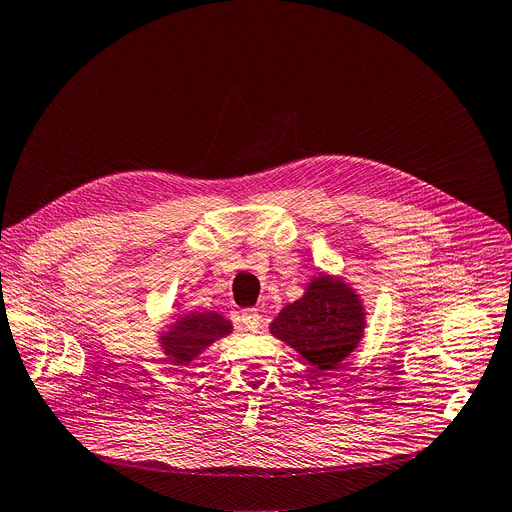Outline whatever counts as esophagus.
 <instances>
[{
  "label": "esophagus",
  "mask_w": 512,
  "mask_h": 512,
  "mask_svg": "<svg viewBox=\"0 0 512 512\" xmlns=\"http://www.w3.org/2000/svg\"><path fill=\"white\" fill-rule=\"evenodd\" d=\"M241 321L248 329H258L260 325V314L256 308H243L241 310Z\"/></svg>",
  "instance_id": "34e87169"
}]
</instances>
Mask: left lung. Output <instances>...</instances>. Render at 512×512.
I'll return each mask as SVG.
<instances>
[{
  "mask_svg": "<svg viewBox=\"0 0 512 512\" xmlns=\"http://www.w3.org/2000/svg\"><path fill=\"white\" fill-rule=\"evenodd\" d=\"M364 312L360 300L333 277L310 283L304 298L285 306L271 333L296 348L316 369H335L360 342Z\"/></svg>",
  "mask_w": 512,
  "mask_h": 512,
  "instance_id": "1",
  "label": "left lung"
}]
</instances>
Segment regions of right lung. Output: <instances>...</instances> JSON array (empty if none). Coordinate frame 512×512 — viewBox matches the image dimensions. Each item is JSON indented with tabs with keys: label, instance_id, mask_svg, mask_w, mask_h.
I'll list each match as a JSON object with an SVG mask.
<instances>
[{
	"label": "right lung",
	"instance_id": "add662e5",
	"mask_svg": "<svg viewBox=\"0 0 512 512\" xmlns=\"http://www.w3.org/2000/svg\"><path fill=\"white\" fill-rule=\"evenodd\" d=\"M229 331L231 323L225 321L221 314L198 312L183 316L179 325H175V331L162 337V344L177 364H185L206 346H210L214 339L227 335Z\"/></svg>",
	"mask_w": 512,
	"mask_h": 512
}]
</instances>
